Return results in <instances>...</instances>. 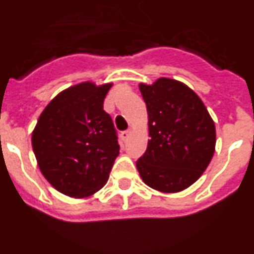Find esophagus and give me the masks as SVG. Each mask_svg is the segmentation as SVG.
I'll return each instance as SVG.
<instances>
[{
    "instance_id": "34e87169",
    "label": "esophagus",
    "mask_w": 254,
    "mask_h": 254,
    "mask_svg": "<svg viewBox=\"0 0 254 254\" xmlns=\"http://www.w3.org/2000/svg\"><path fill=\"white\" fill-rule=\"evenodd\" d=\"M130 134H131V130H125V131H123V133H121V138H123L124 142H127V138L130 137Z\"/></svg>"
}]
</instances>
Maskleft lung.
Wrapping results in <instances>:
<instances>
[{
  "mask_svg": "<svg viewBox=\"0 0 254 254\" xmlns=\"http://www.w3.org/2000/svg\"><path fill=\"white\" fill-rule=\"evenodd\" d=\"M150 139L137 161L143 182L161 192H180L199 180L216 147V127L203 101L189 86L161 77L140 84Z\"/></svg>",
  "mask_w": 254,
  "mask_h": 254,
  "instance_id": "left-lung-1",
  "label": "left lung"
}]
</instances>
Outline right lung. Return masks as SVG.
<instances>
[{"label": "right lung", "instance_id": "1", "mask_svg": "<svg viewBox=\"0 0 254 254\" xmlns=\"http://www.w3.org/2000/svg\"><path fill=\"white\" fill-rule=\"evenodd\" d=\"M112 84L81 82L46 106L32 133L41 173L59 192L86 197L110 177L120 146L112 119L103 110Z\"/></svg>", "mask_w": 254, "mask_h": 254}]
</instances>
